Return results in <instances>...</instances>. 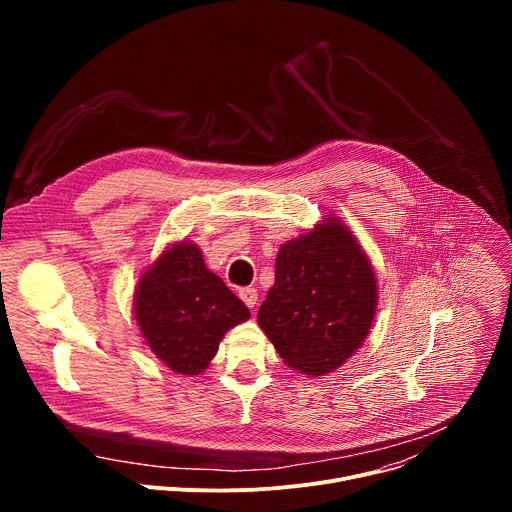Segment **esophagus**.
Wrapping results in <instances>:
<instances>
[{"label":"esophagus","instance_id":"obj_1","mask_svg":"<svg viewBox=\"0 0 512 512\" xmlns=\"http://www.w3.org/2000/svg\"><path fill=\"white\" fill-rule=\"evenodd\" d=\"M239 298L245 302L247 308H255V304H257V289L255 287H243V289H239Z\"/></svg>","mask_w":512,"mask_h":512}]
</instances>
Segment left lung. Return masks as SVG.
I'll list each match as a JSON object with an SVG mask.
<instances>
[{
    "label": "left lung",
    "mask_w": 512,
    "mask_h": 512,
    "mask_svg": "<svg viewBox=\"0 0 512 512\" xmlns=\"http://www.w3.org/2000/svg\"><path fill=\"white\" fill-rule=\"evenodd\" d=\"M377 300L367 253L340 218L328 214L316 229L281 245L257 322L289 369L320 377L360 348Z\"/></svg>",
    "instance_id": "left-lung-1"
}]
</instances>
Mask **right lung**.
I'll list each match as a JSON object with an SVG mask.
<instances>
[{
  "label": "right lung",
  "mask_w": 512,
  "mask_h": 512,
  "mask_svg": "<svg viewBox=\"0 0 512 512\" xmlns=\"http://www.w3.org/2000/svg\"><path fill=\"white\" fill-rule=\"evenodd\" d=\"M133 314L145 344L180 375H200L223 336L251 318L190 241L170 245L141 273Z\"/></svg>",
  "instance_id": "obj_1"
}]
</instances>
